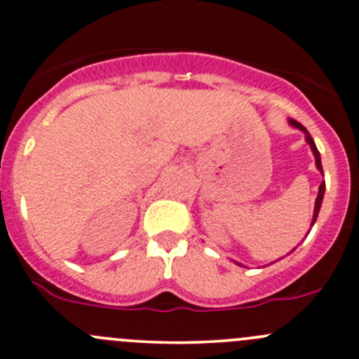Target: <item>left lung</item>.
<instances>
[{
    "mask_svg": "<svg viewBox=\"0 0 359 359\" xmlns=\"http://www.w3.org/2000/svg\"><path fill=\"white\" fill-rule=\"evenodd\" d=\"M290 126L297 127V129H300L302 133L305 134V141H307L309 147H311V150H312V154H314V158H316V168H318V171H319V172H323L321 155H319V151H318V148H316V143H314V140H312V137H311V134H309V133H307V129H305V127L302 126V123L297 122V120L290 118ZM323 195H325V181H323V183L319 184V191H318V197H316V204H314V216H312V223H311V226L314 225V223H316V218H318V215H319V209H321V202H323ZM237 265H241V264H237Z\"/></svg>",
    "mask_w": 359,
    "mask_h": 359,
    "instance_id": "left-lung-1",
    "label": "left lung"
}]
</instances>
